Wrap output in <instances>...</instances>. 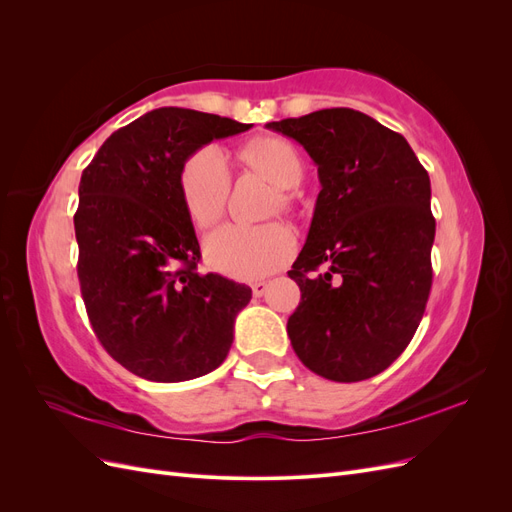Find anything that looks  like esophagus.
I'll use <instances>...</instances> for the list:
<instances>
[{"label": "esophagus", "mask_w": 512, "mask_h": 512, "mask_svg": "<svg viewBox=\"0 0 512 512\" xmlns=\"http://www.w3.org/2000/svg\"><path fill=\"white\" fill-rule=\"evenodd\" d=\"M267 288H269V284H267V282H256V284H252V292H254V297H262V294L267 292Z\"/></svg>", "instance_id": "obj_1"}]
</instances>
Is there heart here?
Listing matches in <instances>:
<instances>
[{
  "label": "heart",
  "instance_id": "obj_1",
  "mask_svg": "<svg viewBox=\"0 0 512 512\" xmlns=\"http://www.w3.org/2000/svg\"><path fill=\"white\" fill-rule=\"evenodd\" d=\"M245 160L277 188H294L303 177V162L288 141L262 136L245 147ZM230 183V170L220 147L207 145L185 160L179 192L190 220L205 228L222 215ZM294 235L284 224L241 226L224 224L205 239L209 267L235 280H258L280 269L294 254Z\"/></svg>",
  "mask_w": 512,
  "mask_h": 512
}]
</instances>
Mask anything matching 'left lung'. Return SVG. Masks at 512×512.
Masks as SVG:
<instances>
[{
    "mask_svg": "<svg viewBox=\"0 0 512 512\" xmlns=\"http://www.w3.org/2000/svg\"><path fill=\"white\" fill-rule=\"evenodd\" d=\"M267 128L309 153L322 188L288 271L301 288L290 344L327 380L378 376L410 344L429 299L436 220L427 170L404 136L352 108Z\"/></svg>",
    "mask_w": 512,
    "mask_h": 512,
    "instance_id": "8db88e82",
    "label": "left lung"
}]
</instances>
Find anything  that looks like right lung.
<instances>
[{
  "instance_id": "right-lung-1",
  "label": "right lung",
  "mask_w": 512,
  "mask_h": 512,
  "mask_svg": "<svg viewBox=\"0 0 512 512\" xmlns=\"http://www.w3.org/2000/svg\"><path fill=\"white\" fill-rule=\"evenodd\" d=\"M252 123L162 106L113 132L83 170L74 232L87 316L132 374L183 382L220 367L252 288L198 273L200 245L179 192L181 168Z\"/></svg>"
}]
</instances>
